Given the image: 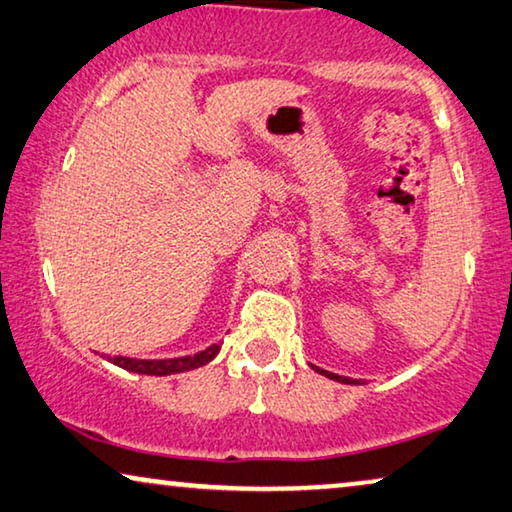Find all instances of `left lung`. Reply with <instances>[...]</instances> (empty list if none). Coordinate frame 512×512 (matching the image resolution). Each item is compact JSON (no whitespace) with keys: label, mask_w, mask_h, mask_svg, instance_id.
Returning a JSON list of instances; mask_svg holds the SVG:
<instances>
[{"label":"left lung","mask_w":512,"mask_h":512,"mask_svg":"<svg viewBox=\"0 0 512 512\" xmlns=\"http://www.w3.org/2000/svg\"><path fill=\"white\" fill-rule=\"evenodd\" d=\"M315 371L318 373H322V376H327V378H331V380H338V383H345V385H359V380H350V378H343V376H336V373H329V371H322V369H318V366H313Z\"/></svg>","instance_id":"1"}]
</instances>
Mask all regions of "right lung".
I'll list each match as a JSON object with an SVG mask.
<instances>
[{"instance_id": "1", "label": "right lung", "mask_w": 512, "mask_h": 512, "mask_svg": "<svg viewBox=\"0 0 512 512\" xmlns=\"http://www.w3.org/2000/svg\"><path fill=\"white\" fill-rule=\"evenodd\" d=\"M220 352V343L211 345V348L197 352L190 357H178V359H132V357H111V362L120 369L143 373V376H171V373H183L199 369L211 362V359Z\"/></svg>"}]
</instances>
